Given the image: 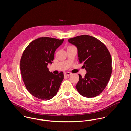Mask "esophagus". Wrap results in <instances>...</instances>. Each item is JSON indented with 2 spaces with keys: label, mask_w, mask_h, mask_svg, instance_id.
Instances as JSON below:
<instances>
[{
  "label": "esophagus",
  "mask_w": 131,
  "mask_h": 131,
  "mask_svg": "<svg viewBox=\"0 0 131 131\" xmlns=\"http://www.w3.org/2000/svg\"><path fill=\"white\" fill-rule=\"evenodd\" d=\"M64 76L65 77H68L71 74V73L70 72H64Z\"/></svg>",
  "instance_id": "obj_1"
}]
</instances>
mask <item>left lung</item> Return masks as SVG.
I'll list each match as a JSON object with an SVG mask.
<instances>
[{"label": "left lung", "instance_id": "8db88e82", "mask_svg": "<svg viewBox=\"0 0 131 131\" xmlns=\"http://www.w3.org/2000/svg\"><path fill=\"white\" fill-rule=\"evenodd\" d=\"M78 49L79 63H83L87 73L84 78L79 74L76 88L80 94L92 98L99 95L106 87L111 71V57L106 46L95 37L86 35L68 39Z\"/></svg>", "mask_w": 131, "mask_h": 131}]
</instances>
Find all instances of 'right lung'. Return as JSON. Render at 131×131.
Segmentation results:
<instances>
[{"label":"right lung","instance_id":"1","mask_svg":"<svg viewBox=\"0 0 131 131\" xmlns=\"http://www.w3.org/2000/svg\"><path fill=\"white\" fill-rule=\"evenodd\" d=\"M45 37L31 42L24 50L20 61L22 80L28 91L34 97L42 100L54 97L64 79L63 72L54 74L49 71L55 51L64 42Z\"/></svg>","mask_w":131,"mask_h":131}]
</instances>
